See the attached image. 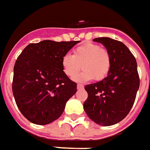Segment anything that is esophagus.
Masks as SVG:
<instances>
[{
  "instance_id": "esophagus-1",
  "label": "esophagus",
  "mask_w": 150,
  "mask_h": 150,
  "mask_svg": "<svg viewBox=\"0 0 150 150\" xmlns=\"http://www.w3.org/2000/svg\"><path fill=\"white\" fill-rule=\"evenodd\" d=\"M83 88V84H80V83H78V84H77V88H78V89H81V88Z\"/></svg>"
}]
</instances>
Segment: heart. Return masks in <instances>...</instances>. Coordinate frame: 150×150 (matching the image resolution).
Listing matches in <instances>:
<instances>
[{
    "instance_id": "1",
    "label": "heart",
    "mask_w": 150,
    "mask_h": 150,
    "mask_svg": "<svg viewBox=\"0 0 150 150\" xmlns=\"http://www.w3.org/2000/svg\"><path fill=\"white\" fill-rule=\"evenodd\" d=\"M83 71L76 80L88 81L94 78L101 80L107 77L112 67L109 52L94 43H85L73 51V56L65 55L62 58V67L64 74L74 79L81 70Z\"/></svg>"
}]
</instances>
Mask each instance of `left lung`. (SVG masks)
<instances>
[{
  "instance_id": "8db88e82",
  "label": "left lung",
  "mask_w": 150,
  "mask_h": 150,
  "mask_svg": "<svg viewBox=\"0 0 150 150\" xmlns=\"http://www.w3.org/2000/svg\"><path fill=\"white\" fill-rule=\"evenodd\" d=\"M109 52L112 67L107 77L84 87L88 98L83 109L92 121L108 126L117 124L130 112L139 87L135 57L123 42L110 38H97Z\"/></svg>"
}]
</instances>
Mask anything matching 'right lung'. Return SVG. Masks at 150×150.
I'll return each instance as SVG.
<instances>
[{
  "label": "right lung",
  "mask_w": 150,
  "mask_h": 150,
  "mask_svg": "<svg viewBox=\"0 0 150 150\" xmlns=\"http://www.w3.org/2000/svg\"><path fill=\"white\" fill-rule=\"evenodd\" d=\"M79 42L30 43L18 57L12 91L18 108L29 122L37 125L54 122L76 93L77 83L62 71V58Z\"/></svg>",
  "instance_id": "obj_1"
}]
</instances>
